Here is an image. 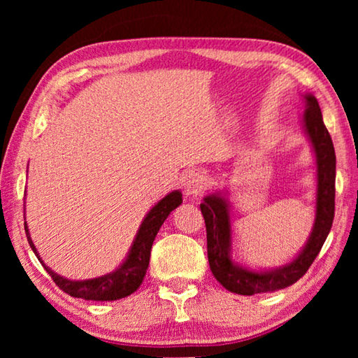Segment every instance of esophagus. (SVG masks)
I'll return each instance as SVG.
<instances>
[{
    "instance_id": "1",
    "label": "esophagus",
    "mask_w": 358,
    "mask_h": 358,
    "mask_svg": "<svg viewBox=\"0 0 358 358\" xmlns=\"http://www.w3.org/2000/svg\"><path fill=\"white\" fill-rule=\"evenodd\" d=\"M208 180L202 172L192 171L185 177L183 180V189L186 196H201V194L207 189Z\"/></svg>"
}]
</instances>
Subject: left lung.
I'll use <instances>...</instances> for the list:
<instances>
[{
    "label": "left lung",
    "mask_w": 358,
    "mask_h": 358,
    "mask_svg": "<svg viewBox=\"0 0 358 358\" xmlns=\"http://www.w3.org/2000/svg\"><path fill=\"white\" fill-rule=\"evenodd\" d=\"M305 104L303 126L311 141L317 166L316 220L308 243L292 262L270 271H252L235 264L230 257L232 229H230L229 202L216 192L205 197L201 203L205 227H207V252L211 273L222 284V287L234 294L254 295L292 286L306 273L314 259L317 257L331 229L335 217V148L324 124L317 99L313 94H305Z\"/></svg>",
    "instance_id": "8db88e82"
}]
</instances>
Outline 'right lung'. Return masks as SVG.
I'll return each mask as SVG.
<instances>
[{
	"label": "right lung",
	"instance_id": "1",
	"mask_svg": "<svg viewBox=\"0 0 358 358\" xmlns=\"http://www.w3.org/2000/svg\"><path fill=\"white\" fill-rule=\"evenodd\" d=\"M181 202H183V199H181L180 191H173L171 194H167L164 199H161V201L148 211V215L145 216L143 222L141 224V229H138V232L136 235L134 243L131 246L128 257H126L123 264H121L120 268H117L108 275L94 278V280L71 281L57 273H53V270L48 268V266L42 262L38 251H36V246L33 245L31 237H29L27 222H25V232H27L28 243L34 251L36 257L41 260V264L44 265L47 273L52 276V280L55 281L57 286L62 289L63 292L69 294L71 296H76V299L112 301V300L124 299V296L136 292L138 286H141L145 278V273H147L151 246H153L156 234L159 232L161 226L164 224L166 217L171 215V211L177 208L178 205H181Z\"/></svg>",
	"mask_w": 358,
	"mask_h": 358
}]
</instances>
